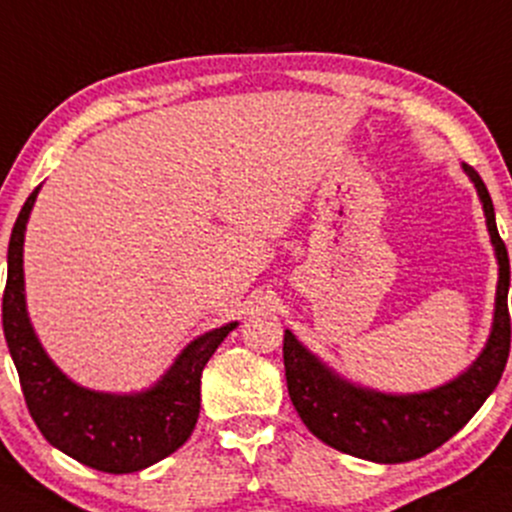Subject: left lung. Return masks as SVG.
Masks as SVG:
<instances>
[{
  "instance_id": "left-lung-1",
  "label": "left lung",
  "mask_w": 512,
  "mask_h": 512,
  "mask_svg": "<svg viewBox=\"0 0 512 512\" xmlns=\"http://www.w3.org/2000/svg\"><path fill=\"white\" fill-rule=\"evenodd\" d=\"M464 171L471 176L483 201L488 233L500 265L491 338L464 375L422 395L363 390L336 378L301 346L292 331H284L282 353L289 397L306 429L343 454L378 464L419 459L454 437L496 390L503 375L510 353V260L505 242L498 235L491 193L473 166L464 164Z\"/></svg>"
}]
</instances>
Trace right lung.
<instances>
[{
    "label": "right lung",
    "instance_id": "1",
    "mask_svg": "<svg viewBox=\"0 0 512 512\" xmlns=\"http://www.w3.org/2000/svg\"><path fill=\"white\" fill-rule=\"evenodd\" d=\"M36 188L21 206L9 238L2 326L19 373L21 392L36 427L63 454L105 473H132L174 454L196 427L201 373L215 348L238 324L203 333L188 343L169 373L142 395H102L78 387L43 353L24 304V230Z\"/></svg>",
    "mask_w": 512,
    "mask_h": 512
}]
</instances>
